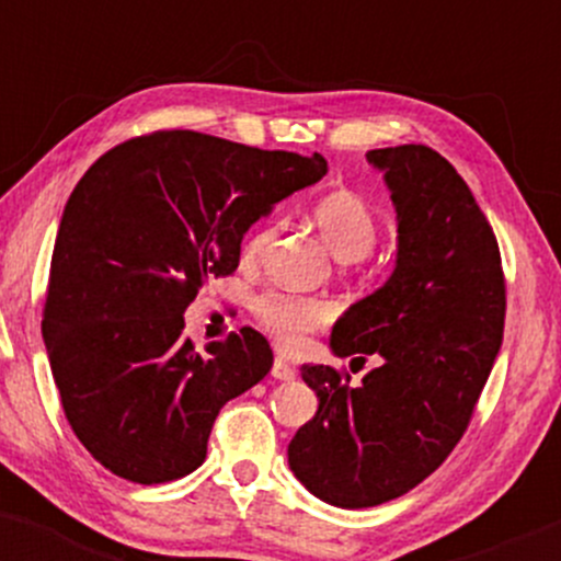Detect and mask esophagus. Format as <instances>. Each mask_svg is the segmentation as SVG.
<instances>
[{"mask_svg":"<svg viewBox=\"0 0 561 561\" xmlns=\"http://www.w3.org/2000/svg\"><path fill=\"white\" fill-rule=\"evenodd\" d=\"M272 377L282 379V382H289V379H295V369L285 362V358H276L272 366Z\"/></svg>","mask_w":561,"mask_h":561,"instance_id":"esophagus-1","label":"esophagus"}]
</instances>
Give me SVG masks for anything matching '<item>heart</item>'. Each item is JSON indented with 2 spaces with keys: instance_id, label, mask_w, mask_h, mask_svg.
Segmentation results:
<instances>
[{
  "instance_id": "1",
  "label": "heart",
  "mask_w": 561,
  "mask_h": 561,
  "mask_svg": "<svg viewBox=\"0 0 561 561\" xmlns=\"http://www.w3.org/2000/svg\"><path fill=\"white\" fill-rule=\"evenodd\" d=\"M311 221L319 229L327 248L340 261H362L377 248L379 218L371 210V205L356 192L337 190L319 197L311 205ZM276 231H279V221H274V218L250 231L242 244V259L248 263L261 261L268 244L274 242ZM253 313L263 332L285 353L302 351L308 345V337L324 330L332 321L330 302L306 298V295L279 293V289H268V293L259 295L253 302Z\"/></svg>"
}]
</instances>
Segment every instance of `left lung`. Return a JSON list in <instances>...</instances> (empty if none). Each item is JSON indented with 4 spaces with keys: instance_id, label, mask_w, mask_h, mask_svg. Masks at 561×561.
<instances>
[{
    "instance_id": "8db88e82",
    "label": "left lung",
    "mask_w": 561,
    "mask_h": 561,
    "mask_svg": "<svg viewBox=\"0 0 561 561\" xmlns=\"http://www.w3.org/2000/svg\"><path fill=\"white\" fill-rule=\"evenodd\" d=\"M398 214L396 272L332 330L340 358L379 366L358 385L302 366L319 411L289 443L295 478L332 506L366 508L409 493L448 459L485 388L506 317L493 227L465 179L424 145L369 150Z\"/></svg>"
}]
</instances>
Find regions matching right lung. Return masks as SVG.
<instances>
[{
	"instance_id": "obj_1",
	"label": "right lung",
	"mask_w": 561,
	"mask_h": 561,
	"mask_svg": "<svg viewBox=\"0 0 561 561\" xmlns=\"http://www.w3.org/2000/svg\"><path fill=\"white\" fill-rule=\"evenodd\" d=\"M313 152L152 131L96 158L57 229L42 334L66 420L118 478L158 485L205 461L224 403L268 375L253 327L197 351L184 334L208 279L234 274L250 224L319 182Z\"/></svg>"
}]
</instances>
